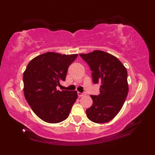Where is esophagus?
<instances>
[{
  "label": "esophagus",
  "mask_w": 155,
  "mask_h": 155,
  "mask_svg": "<svg viewBox=\"0 0 155 155\" xmlns=\"http://www.w3.org/2000/svg\"><path fill=\"white\" fill-rule=\"evenodd\" d=\"M78 97H82L84 96V95H86L85 93H81V92H78Z\"/></svg>",
  "instance_id": "esophagus-1"
}]
</instances>
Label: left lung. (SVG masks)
Returning <instances> with one entry per match:
<instances>
[{
    "label": "left lung",
    "mask_w": 155,
    "mask_h": 155,
    "mask_svg": "<svg viewBox=\"0 0 155 155\" xmlns=\"http://www.w3.org/2000/svg\"><path fill=\"white\" fill-rule=\"evenodd\" d=\"M80 56L92 71V81L100 83L99 95H91L93 104L86 110L87 118L97 124L109 122L118 114L128 93V73L113 55L96 50Z\"/></svg>",
    "instance_id": "8db88e82"
}]
</instances>
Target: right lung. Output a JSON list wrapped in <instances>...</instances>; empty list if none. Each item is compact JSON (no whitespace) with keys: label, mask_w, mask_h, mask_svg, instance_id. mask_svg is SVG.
Instances as JSON below:
<instances>
[{"label":"right lung","mask_w":155,"mask_h":155,"mask_svg":"<svg viewBox=\"0 0 155 155\" xmlns=\"http://www.w3.org/2000/svg\"><path fill=\"white\" fill-rule=\"evenodd\" d=\"M78 54L65 55L47 52L28 63L23 75L24 94L38 117L49 124H57L68 117L78 99L76 91H59L65 81L68 68Z\"/></svg>","instance_id":"obj_1"}]
</instances>
